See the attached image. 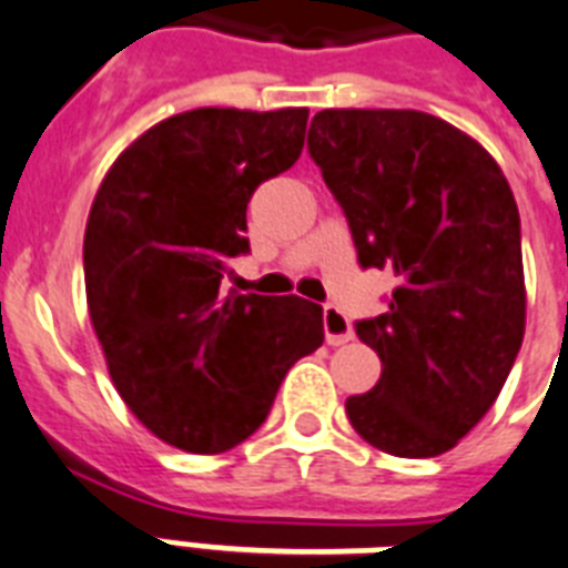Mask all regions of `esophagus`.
<instances>
[{"mask_svg":"<svg viewBox=\"0 0 568 568\" xmlns=\"http://www.w3.org/2000/svg\"><path fill=\"white\" fill-rule=\"evenodd\" d=\"M324 332L326 344H332V347H341V344L353 341V326L335 306H324Z\"/></svg>","mask_w":568,"mask_h":568,"instance_id":"obj_1","label":"esophagus"}]
</instances>
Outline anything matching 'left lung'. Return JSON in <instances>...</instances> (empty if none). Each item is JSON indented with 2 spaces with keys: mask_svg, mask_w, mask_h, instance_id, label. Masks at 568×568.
I'll return each mask as SVG.
<instances>
[{
  "mask_svg": "<svg viewBox=\"0 0 568 568\" xmlns=\"http://www.w3.org/2000/svg\"><path fill=\"white\" fill-rule=\"evenodd\" d=\"M308 154L364 268L396 276L388 312L356 324L376 388L347 399L358 435L396 458L444 455L496 403L525 335L519 210L469 133L419 110H321Z\"/></svg>",
  "mask_w": 568,
  "mask_h": 568,
  "instance_id": "left-lung-1",
  "label": "left lung"
}]
</instances>
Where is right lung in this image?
Masks as SVG:
<instances>
[{"label":"right lung","mask_w":568,"mask_h":568,"mask_svg":"<svg viewBox=\"0 0 568 568\" xmlns=\"http://www.w3.org/2000/svg\"><path fill=\"white\" fill-rule=\"evenodd\" d=\"M306 108H197L113 160L90 206L84 285L110 379L163 444L219 455L265 423L280 382L324 344V308L221 292L247 251V201L297 163Z\"/></svg>","instance_id":"add662e5"}]
</instances>
